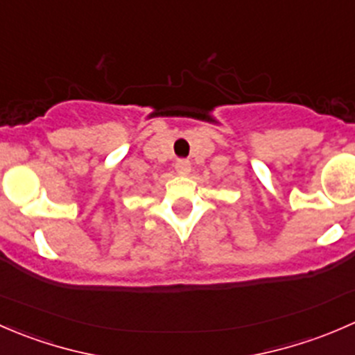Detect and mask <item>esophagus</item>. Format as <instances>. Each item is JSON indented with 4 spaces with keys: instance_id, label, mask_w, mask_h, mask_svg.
Returning a JSON list of instances; mask_svg holds the SVG:
<instances>
[{
    "instance_id": "obj_1",
    "label": "esophagus",
    "mask_w": 355,
    "mask_h": 355,
    "mask_svg": "<svg viewBox=\"0 0 355 355\" xmlns=\"http://www.w3.org/2000/svg\"><path fill=\"white\" fill-rule=\"evenodd\" d=\"M175 170H177L178 175H189L191 173V161L178 159L177 163H175Z\"/></svg>"
}]
</instances>
